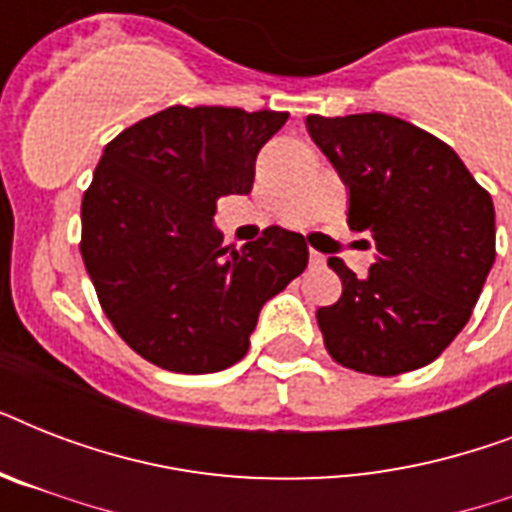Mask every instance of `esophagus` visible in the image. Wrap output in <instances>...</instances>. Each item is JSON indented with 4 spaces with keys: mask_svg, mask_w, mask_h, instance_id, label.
Masks as SVG:
<instances>
[{
    "mask_svg": "<svg viewBox=\"0 0 512 512\" xmlns=\"http://www.w3.org/2000/svg\"><path fill=\"white\" fill-rule=\"evenodd\" d=\"M324 263H327V260H324V255H321V252H316V249H311V265L321 268Z\"/></svg>",
    "mask_w": 512,
    "mask_h": 512,
    "instance_id": "esophagus-1",
    "label": "esophagus"
}]
</instances>
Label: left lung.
Listing matches in <instances>:
<instances>
[{"mask_svg":"<svg viewBox=\"0 0 512 512\" xmlns=\"http://www.w3.org/2000/svg\"><path fill=\"white\" fill-rule=\"evenodd\" d=\"M305 127L348 188L350 231L377 249L364 279L329 257L342 281L340 300L316 311L329 356L377 377L430 364L492 271V196L444 140L396 116L313 114Z\"/></svg>","mask_w":512,"mask_h":512,"instance_id":"8db88e82","label":"left lung"}]
</instances>
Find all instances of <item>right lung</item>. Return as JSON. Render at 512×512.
<instances>
[{
  "label": "right lung",
  "instance_id": "add662e5",
  "mask_svg": "<svg viewBox=\"0 0 512 512\" xmlns=\"http://www.w3.org/2000/svg\"><path fill=\"white\" fill-rule=\"evenodd\" d=\"M287 111L170 106L119 132L82 199V260L103 313L151 364L183 374L228 369L257 316L308 265L300 233L273 225L223 247L217 199L249 193L260 148Z\"/></svg>",
  "mask_w": 512,
  "mask_h": 512
}]
</instances>
